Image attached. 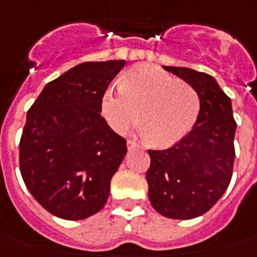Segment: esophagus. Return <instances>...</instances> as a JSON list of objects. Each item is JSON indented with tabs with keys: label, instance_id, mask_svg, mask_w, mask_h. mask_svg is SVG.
I'll return each mask as SVG.
<instances>
[{
	"label": "esophagus",
	"instance_id": "obj_1",
	"mask_svg": "<svg viewBox=\"0 0 257 257\" xmlns=\"http://www.w3.org/2000/svg\"><path fill=\"white\" fill-rule=\"evenodd\" d=\"M126 145H128L129 149H135V148H139V147H140V145L137 144L136 141H133V140L126 141Z\"/></svg>",
	"mask_w": 257,
	"mask_h": 257
}]
</instances>
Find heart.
Masks as SVG:
<instances>
[{
  "mask_svg": "<svg viewBox=\"0 0 257 257\" xmlns=\"http://www.w3.org/2000/svg\"><path fill=\"white\" fill-rule=\"evenodd\" d=\"M200 106L193 86L149 65L125 72L120 88L106 89L101 98V113L114 132H126L139 118L141 135L159 148L191 132Z\"/></svg>",
  "mask_w": 257,
  "mask_h": 257,
  "instance_id": "obj_1",
  "label": "heart"
}]
</instances>
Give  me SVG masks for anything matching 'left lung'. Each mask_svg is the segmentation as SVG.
Segmentation results:
<instances>
[{"instance_id":"obj_1","label":"left lung","mask_w":257,"mask_h":257,"mask_svg":"<svg viewBox=\"0 0 257 257\" xmlns=\"http://www.w3.org/2000/svg\"><path fill=\"white\" fill-rule=\"evenodd\" d=\"M199 93L200 113L187 136L167 149H149V201L160 215L189 220L215 205L231 183L236 121L231 98L212 76L188 68L164 66Z\"/></svg>"}]
</instances>
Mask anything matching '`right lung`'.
Segmentation results:
<instances>
[{"instance_id":"add662e5","label":"right lung","mask_w":257,"mask_h":257,"mask_svg":"<svg viewBox=\"0 0 257 257\" xmlns=\"http://www.w3.org/2000/svg\"><path fill=\"white\" fill-rule=\"evenodd\" d=\"M124 60L84 62L46 84L26 114L20 171L52 215L82 220L104 208L126 140L101 116V98Z\"/></svg>"}]
</instances>
